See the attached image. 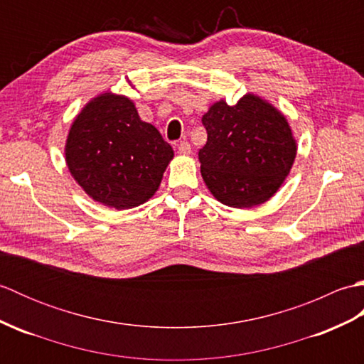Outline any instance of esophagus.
<instances>
[{"mask_svg": "<svg viewBox=\"0 0 364 364\" xmlns=\"http://www.w3.org/2000/svg\"><path fill=\"white\" fill-rule=\"evenodd\" d=\"M191 153V144L188 141H181L178 144V154H183V156H188Z\"/></svg>", "mask_w": 364, "mask_h": 364, "instance_id": "34e87169", "label": "esophagus"}]
</instances>
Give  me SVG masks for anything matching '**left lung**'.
Returning a JSON list of instances; mask_svg holds the SVG:
<instances>
[{
	"label": "left lung",
	"mask_w": 364,
	"mask_h": 364,
	"mask_svg": "<svg viewBox=\"0 0 364 364\" xmlns=\"http://www.w3.org/2000/svg\"><path fill=\"white\" fill-rule=\"evenodd\" d=\"M208 141L198 151L203 181L220 203L252 208L280 189L297 154L284 115L266 100L244 95L214 103L202 117Z\"/></svg>",
	"instance_id": "left-lung-1"
}]
</instances>
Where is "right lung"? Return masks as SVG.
<instances>
[{
	"label": "right lung",
	"instance_id": "obj_1",
	"mask_svg": "<svg viewBox=\"0 0 364 364\" xmlns=\"http://www.w3.org/2000/svg\"><path fill=\"white\" fill-rule=\"evenodd\" d=\"M173 150L134 103L106 92L76 115L68 131L65 161L89 197L115 210L145 203L158 191Z\"/></svg>",
	"mask_w": 364,
	"mask_h": 364
}]
</instances>
